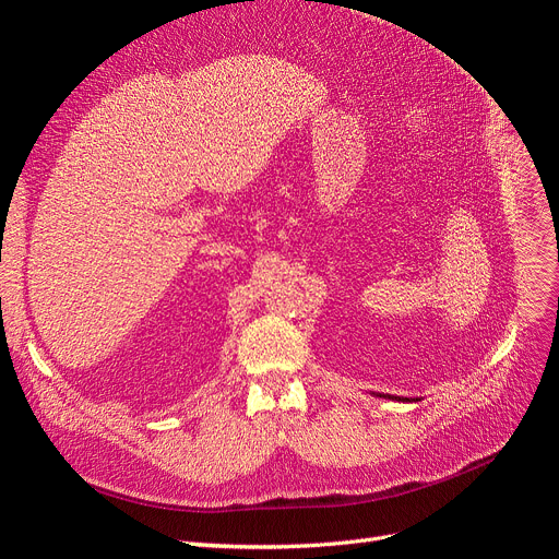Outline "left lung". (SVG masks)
Returning a JSON list of instances; mask_svg holds the SVG:
<instances>
[{
    "label": "left lung",
    "mask_w": 559,
    "mask_h": 559,
    "mask_svg": "<svg viewBox=\"0 0 559 559\" xmlns=\"http://www.w3.org/2000/svg\"><path fill=\"white\" fill-rule=\"evenodd\" d=\"M389 399H392V396H389ZM394 399H396V396H394ZM399 401H401V399H399Z\"/></svg>",
    "instance_id": "1"
}]
</instances>
